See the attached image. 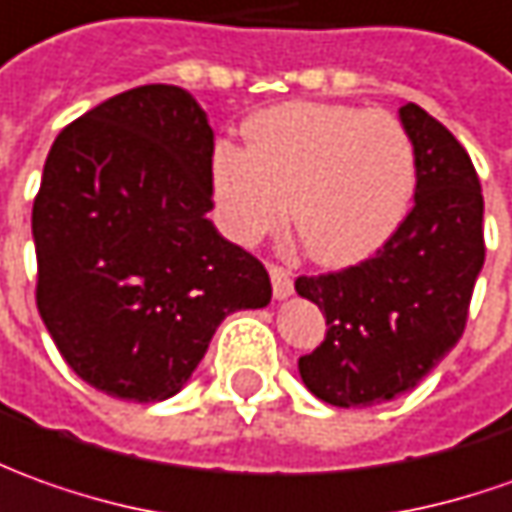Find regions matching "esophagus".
Segmentation results:
<instances>
[{
    "label": "esophagus",
    "mask_w": 512,
    "mask_h": 512,
    "mask_svg": "<svg viewBox=\"0 0 512 512\" xmlns=\"http://www.w3.org/2000/svg\"><path fill=\"white\" fill-rule=\"evenodd\" d=\"M269 277H271V288H274V300H288L294 294V280L291 274L280 266H269Z\"/></svg>",
    "instance_id": "34e87169"
}]
</instances>
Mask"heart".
<instances>
[{
	"mask_svg": "<svg viewBox=\"0 0 512 512\" xmlns=\"http://www.w3.org/2000/svg\"><path fill=\"white\" fill-rule=\"evenodd\" d=\"M243 134L246 148L218 142L210 159L215 218L229 241L252 246L291 210L314 260L353 266L412 207L415 145L389 111L294 100L255 114Z\"/></svg>",
	"mask_w": 512,
	"mask_h": 512,
	"instance_id": "heart-1",
	"label": "heart"
}]
</instances>
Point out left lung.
Wrapping results in <instances>:
<instances>
[{
	"mask_svg": "<svg viewBox=\"0 0 512 512\" xmlns=\"http://www.w3.org/2000/svg\"><path fill=\"white\" fill-rule=\"evenodd\" d=\"M417 159L415 207L370 260L294 288L325 314L302 384L330 406H378L415 389L460 342L485 263L482 187L446 125L401 103Z\"/></svg>",
	"mask_w": 512,
	"mask_h": 512,
	"instance_id": "left-lung-1",
	"label": "left lung"
}]
</instances>
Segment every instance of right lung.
Here are the masks:
<instances>
[{"label":"right lung","mask_w":512,"mask_h":512,"mask_svg":"<svg viewBox=\"0 0 512 512\" xmlns=\"http://www.w3.org/2000/svg\"><path fill=\"white\" fill-rule=\"evenodd\" d=\"M212 148L207 111L165 83L109 97L52 142L33 204L38 314L111 398H173L229 314L271 302L263 263L207 218Z\"/></svg>","instance_id":"obj_1"}]
</instances>
